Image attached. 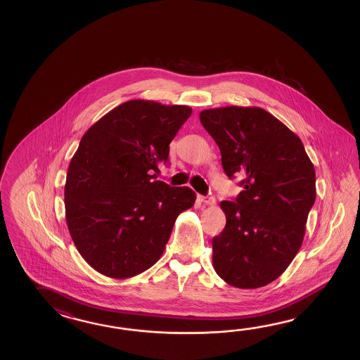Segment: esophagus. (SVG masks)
<instances>
[{
	"mask_svg": "<svg viewBox=\"0 0 360 360\" xmlns=\"http://www.w3.org/2000/svg\"><path fill=\"white\" fill-rule=\"evenodd\" d=\"M198 199L202 203L207 205V206H212V205L216 203V199H214V195H207V197H205V195H198Z\"/></svg>",
	"mask_w": 360,
	"mask_h": 360,
	"instance_id": "34e87169",
	"label": "esophagus"
}]
</instances>
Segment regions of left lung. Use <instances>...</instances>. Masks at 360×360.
<instances>
[{"instance_id":"left-lung-1","label":"left lung","mask_w":360,"mask_h":360,"mask_svg":"<svg viewBox=\"0 0 360 360\" xmlns=\"http://www.w3.org/2000/svg\"><path fill=\"white\" fill-rule=\"evenodd\" d=\"M199 120L221 153L224 171L242 176L236 202L220 203L226 225L212 239V264L226 283L260 288L299 252L316 197L315 169L301 139L259 107L214 108Z\"/></svg>"}]
</instances>
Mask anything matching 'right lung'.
<instances>
[{
    "label": "right lung",
    "mask_w": 360,
    "mask_h": 360,
    "mask_svg": "<svg viewBox=\"0 0 360 360\" xmlns=\"http://www.w3.org/2000/svg\"><path fill=\"white\" fill-rule=\"evenodd\" d=\"M191 108L130 100L84 132L64 188L70 237L103 276L127 279L161 259L195 193L155 180Z\"/></svg>",
    "instance_id": "1"
}]
</instances>
